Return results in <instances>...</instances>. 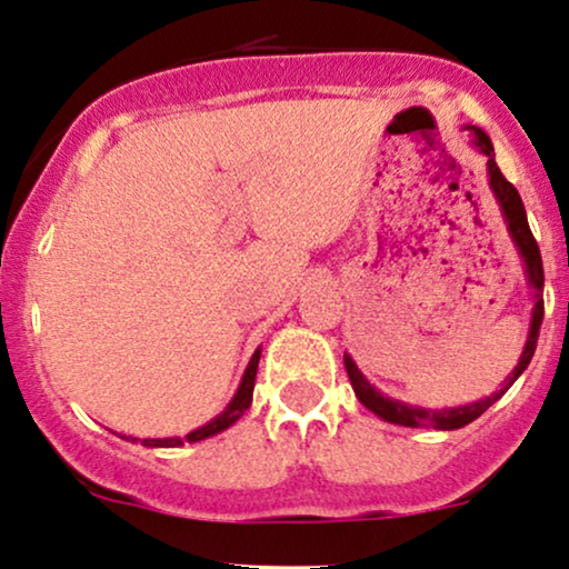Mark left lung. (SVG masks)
<instances>
[{
  "instance_id": "left-lung-1",
  "label": "left lung",
  "mask_w": 569,
  "mask_h": 569,
  "mask_svg": "<svg viewBox=\"0 0 569 569\" xmlns=\"http://www.w3.org/2000/svg\"><path fill=\"white\" fill-rule=\"evenodd\" d=\"M467 131L472 133V147L480 149L488 157V183H491V191L496 193V201H499L501 212H505V220H507V231L512 236L517 251H520L522 262H525V276H528V283L533 286V318H530V333H528V341H525V349L520 355V362H517V368L512 370V376H507L505 386H501L499 393H493V397H486L480 401H472V405H465V407H451V409H422V407H412V405H405V401H397V399H388L383 393L378 391L376 386L368 383V378L359 372V368L355 365V359L349 355H343V365H347V372H349V380H351V388H355L357 399L362 401L365 407L370 409V412H376L378 417H383L386 422H393V426H405V428H436V430H457V428H465L467 422L478 420L480 415L486 412L488 407L493 405V401H499L505 397V391L509 386L515 383L517 378L522 376V370L528 368L530 359L536 355V343H538V330H541V322H543V262H541V251H538V243L533 239V233H530V226H528V214H525V207H522V199L520 193L512 183L507 181L505 176H501L499 164L493 160V143L488 139L486 131H480L478 126H467Z\"/></svg>"
}]
</instances>
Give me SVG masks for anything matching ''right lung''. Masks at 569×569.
<instances>
[{
  "label": "right lung",
  "mask_w": 569,
  "mask_h": 569,
  "mask_svg": "<svg viewBox=\"0 0 569 569\" xmlns=\"http://www.w3.org/2000/svg\"><path fill=\"white\" fill-rule=\"evenodd\" d=\"M257 365H260V349H257L254 355H251L249 368H247V372H243L241 386H239V391H236V397L231 399V405L222 409V412L214 417V420L207 422V426L191 430V433L183 436V438H131V436H126V441H128V438H131V441H141L143 446H160V449H170V446H183L186 441H189V443L204 441V438H210L214 433H220V430L231 428L233 422L239 420V417L247 412L249 405H251V391H254Z\"/></svg>",
  "instance_id": "obj_1"
}]
</instances>
